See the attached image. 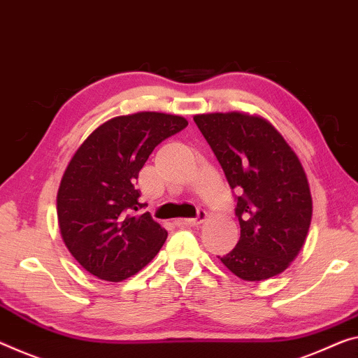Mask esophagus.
I'll list each match as a JSON object with an SVG mask.
<instances>
[{"label": "esophagus", "instance_id": "1", "mask_svg": "<svg viewBox=\"0 0 358 358\" xmlns=\"http://www.w3.org/2000/svg\"><path fill=\"white\" fill-rule=\"evenodd\" d=\"M208 214L205 211H200L198 213L196 217H189V219H184L182 224L185 225V227H196V225H200L206 221Z\"/></svg>", "mask_w": 358, "mask_h": 358}]
</instances>
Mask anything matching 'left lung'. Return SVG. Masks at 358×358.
Masks as SVG:
<instances>
[{
  "label": "left lung",
  "instance_id": "8db88e82",
  "mask_svg": "<svg viewBox=\"0 0 358 358\" xmlns=\"http://www.w3.org/2000/svg\"><path fill=\"white\" fill-rule=\"evenodd\" d=\"M194 122L224 169L235 196L240 240L219 257L241 280L282 273L304 245L312 196L304 168L273 126L255 115L203 113Z\"/></svg>",
  "mask_w": 358,
  "mask_h": 358
}]
</instances>
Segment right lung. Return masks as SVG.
Returning a JSON list of instances; mask_svg holds the SVG:
<instances>
[{
    "label": "right lung",
    "mask_w": 358,
    "mask_h": 358,
    "mask_svg": "<svg viewBox=\"0 0 358 358\" xmlns=\"http://www.w3.org/2000/svg\"><path fill=\"white\" fill-rule=\"evenodd\" d=\"M189 124L179 115L139 112L108 120L71 157L57 192L60 235L87 272L122 282L144 268L168 232L148 213L136 179L160 142Z\"/></svg>",
    "instance_id": "1"
}]
</instances>
